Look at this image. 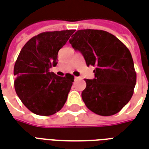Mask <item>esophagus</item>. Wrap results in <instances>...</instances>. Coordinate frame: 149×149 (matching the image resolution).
Returning <instances> with one entry per match:
<instances>
[{
	"label": "esophagus",
	"instance_id": "1",
	"mask_svg": "<svg viewBox=\"0 0 149 149\" xmlns=\"http://www.w3.org/2000/svg\"><path fill=\"white\" fill-rule=\"evenodd\" d=\"M77 79H80L79 77H75V80H77Z\"/></svg>",
	"mask_w": 149,
	"mask_h": 149
}]
</instances>
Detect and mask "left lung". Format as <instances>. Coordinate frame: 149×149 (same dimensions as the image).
<instances>
[{
  "mask_svg": "<svg viewBox=\"0 0 149 149\" xmlns=\"http://www.w3.org/2000/svg\"><path fill=\"white\" fill-rule=\"evenodd\" d=\"M69 43L82 53L87 66L96 68L93 80L84 79L81 97L86 107L104 116L120 112L132 97L136 82L128 48L114 35L97 29L77 31Z\"/></svg>",
  "mask_w": 149,
  "mask_h": 149,
  "instance_id": "obj_1",
  "label": "left lung"
}]
</instances>
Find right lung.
<instances>
[{
  "label": "right lung",
  "mask_w": 149,
  "mask_h": 149,
  "mask_svg": "<svg viewBox=\"0 0 149 149\" xmlns=\"http://www.w3.org/2000/svg\"><path fill=\"white\" fill-rule=\"evenodd\" d=\"M75 30L45 32L32 37L21 49L14 65V87L28 109L51 116L67 100L74 77H59L49 71L57 64V55Z\"/></svg>",
  "instance_id": "add662e5"
}]
</instances>
